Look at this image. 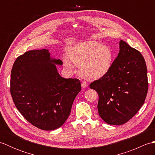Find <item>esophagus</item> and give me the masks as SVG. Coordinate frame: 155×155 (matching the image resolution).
<instances>
[{
    "instance_id": "obj_1",
    "label": "esophagus",
    "mask_w": 155,
    "mask_h": 155,
    "mask_svg": "<svg viewBox=\"0 0 155 155\" xmlns=\"http://www.w3.org/2000/svg\"><path fill=\"white\" fill-rule=\"evenodd\" d=\"M81 86L83 88H87L88 87V83H86L85 81H82L81 82Z\"/></svg>"
}]
</instances>
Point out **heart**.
I'll use <instances>...</instances> for the list:
<instances>
[{"label":"heart","instance_id":"1","mask_svg":"<svg viewBox=\"0 0 155 155\" xmlns=\"http://www.w3.org/2000/svg\"><path fill=\"white\" fill-rule=\"evenodd\" d=\"M114 52L107 46L96 41H86L74 46L69 54L72 63L79 67V74L87 80L93 81L106 75L114 61ZM64 64L72 68L70 61L65 58Z\"/></svg>","mask_w":155,"mask_h":155}]
</instances>
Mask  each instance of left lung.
Instances as JSON below:
<instances>
[{"label":"left lung","instance_id":"8db88e82","mask_svg":"<svg viewBox=\"0 0 155 155\" xmlns=\"http://www.w3.org/2000/svg\"><path fill=\"white\" fill-rule=\"evenodd\" d=\"M108 73L90 84L98 94V111L108 124L127 123L139 110L148 92L147 68L140 52L120 41Z\"/></svg>","mask_w":155,"mask_h":155}]
</instances>
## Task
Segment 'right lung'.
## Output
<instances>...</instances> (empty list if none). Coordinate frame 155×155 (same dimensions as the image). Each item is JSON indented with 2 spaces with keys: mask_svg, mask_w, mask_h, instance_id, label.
Wrapping results in <instances>:
<instances>
[{
  "mask_svg": "<svg viewBox=\"0 0 155 155\" xmlns=\"http://www.w3.org/2000/svg\"><path fill=\"white\" fill-rule=\"evenodd\" d=\"M47 49L29 51L16 59L11 76V94L18 110L33 126L44 130L61 127L81 90L77 78H64Z\"/></svg>",
  "mask_w": 155,
  "mask_h": 155,
  "instance_id": "right-lung-1",
  "label": "right lung"
}]
</instances>
